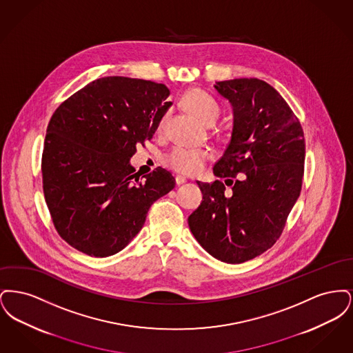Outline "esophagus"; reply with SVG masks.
<instances>
[{
  "mask_svg": "<svg viewBox=\"0 0 353 353\" xmlns=\"http://www.w3.org/2000/svg\"><path fill=\"white\" fill-rule=\"evenodd\" d=\"M186 183V179H185L184 176H181V174H177L176 176V184L177 185H183Z\"/></svg>",
  "mask_w": 353,
  "mask_h": 353,
  "instance_id": "34e87169",
  "label": "esophagus"
}]
</instances>
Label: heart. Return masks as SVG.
<instances>
[{
	"mask_svg": "<svg viewBox=\"0 0 353 353\" xmlns=\"http://www.w3.org/2000/svg\"><path fill=\"white\" fill-rule=\"evenodd\" d=\"M184 104L189 112L201 119L205 123L212 120L216 121V119L219 117V103L209 94L199 88L190 90L185 94ZM210 159L212 152L206 148L176 145L168 153H165L164 164L174 172L190 176L201 172L205 163Z\"/></svg>",
	"mask_w": 353,
	"mask_h": 353,
	"instance_id": "heart-1",
	"label": "heart"
}]
</instances>
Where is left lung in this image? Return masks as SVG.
<instances>
[{
	"instance_id": "obj_1",
	"label": "left lung",
	"mask_w": 353,
	"mask_h": 353,
	"mask_svg": "<svg viewBox=\"0 0 353 353\" xmlns=\"http://www.w3.org/2000/svg\"><path fill=\"white\" fill-rule=\"evenodd\" d=\"M214 88L233 107V132L213 168L219 180L197 181L202 202L188 223L212 256L235 265L282 234L302 190L305 143L299 119L265 81H222Z\"/></svg>"
}]
</instances>
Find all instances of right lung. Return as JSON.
I'll return each mask as SVG.
<instances>
[{"label": "right lung", "mask_w": 353, "mask_h": 353, "mask_svg": "<svg viewBox=\"0 0 353 353\" xmlns=\"http://www.w3.org/2000/svg\"><path fill=\"white\" fill-rule=\"evenodd\" d=\"M169 94L165 84L105 77L52 114L42 153L43 194L58 234L74 249L97 258L123 250L152 203L174 188L167 169L140 181L130 164L172 105Z\"/></svg>", "instance_id": "obj_1"}]
</instances>
